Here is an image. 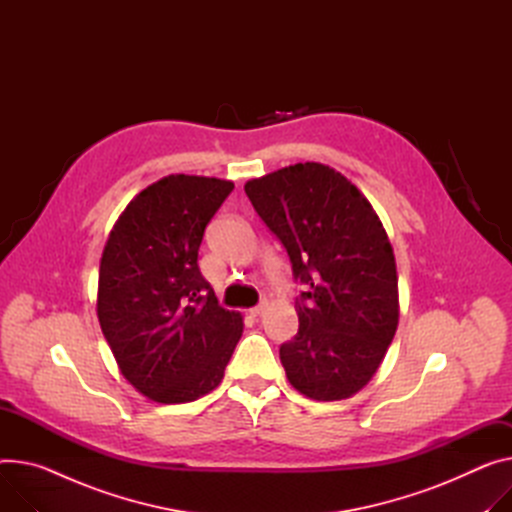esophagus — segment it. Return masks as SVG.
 Masks as SVG:
<instances>
[{"label":"esophagus","instance_id":"obj_1","mask_svg":"<svg viewBox=\"0 0 512 512\" xmlns=\"http://www.w3.org/2000/svg\"><path fill=\"white\" fill-rule=\"evenodd\" d=\"M264 309H266V303H260V305H256V307H252L248 313H250V316L252 318H258V316H262V313H264Z\"/></svg>","mask_w":512,"mask_h":512}]
</instances>
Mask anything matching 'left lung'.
<instances>
[{"mask_svg": "<svg viewBox=\"0 0 512 512\" xmlns=\"http://www.w3.org/2000/svg\"><path fill=\"white\" fill-rule=\"evenodd\" d=\"M244 190L303 285L299 332L281 344L289 383L318 402L355 396L377 373L400 318L383 223L355 184L318 162L254 178Z\"/></svg>", "mask_w": 512, "mask_h": 512, "instance_id": "left-lung-1", "label": "left lung"}]
</instances>
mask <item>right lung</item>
I'll use <instances>...</instances> for the list:
<instances>
[{
	"mask_svg": "<svg viewBox=\"0 0 512 512\" xmlns=\"http://www.w3.org/2000/svg\"><path fill=\"white\" fill-rule=\"evenodd\" d=\"M233 182L170 174L114 223L100 260L98 320L123 377L145 398L184 404L213 391L238 344V311L199 270L205 227Z\"/></svg>",
	"mask_w": 512,
	"mask_h": 512,
	"instance_id": "right-lung-1",
	"label": "right lung"
}]
</instances>
